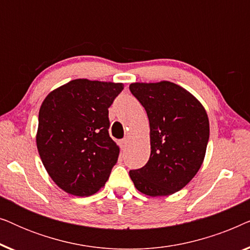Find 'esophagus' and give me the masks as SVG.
<instances>
[{
    "label": "esophagus",
    "instance_id": "obj_1",
    "mask_svg": "<svg viewBox=\"0 0 250 250\" xmlns=\"http://www.w3.org/2000/svg\"><path fill=\"white\" fill-rule=\"evenodd\" d=\"M128 143H129V139L128 138H125V139H123L122 141H121V146H122V148H126V146H128Z\"/></svg>",
    "mask_w": 250,
    "mask_h": 250
}]
</instances>
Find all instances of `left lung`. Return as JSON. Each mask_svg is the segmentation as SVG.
<instances>
[{
  "instance_id": "obj_1",
  "label": "left lung",
  "mask_w": 250,
  "mask_h": 250,
  "mask_svg": "<svg viewBox=\"0 0 250 250\" xmlns=\"http://www.w3.org/2000/svg\"><path fill=\"white\" fill-rule=\"evenodd\" d=\"M129 91L148 115L151 146L148 163L129 170V176L146 196H169L183 189L203 165L209 139L207 112L172 82L132 83Z\"/></svg>"
}]
</instances>
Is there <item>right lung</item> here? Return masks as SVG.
Listing matches in <instances>:
<instances>
[{
    "label": "right lung",
    "instance_id": "right-lung-1",
    "mask_svg": "<svg viewBox=\"0 0 250 250\" xmlns=\"http://www.w3.org/2000/svg\"><path fill=\"white\" fill-rule=\"evenodd\" d=\"M123 88L122 83L78 78L44 99L37 150L47 174L67 193L88 197L107 182L119 156L109 136L108 108Z\"/></svg>",
    "mask_w": 250,
    "mask_h": 250
}]
</instances>
